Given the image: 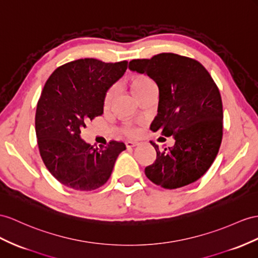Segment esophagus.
I'll use <instances>...</instances> for the list:
<instances>
[{
    "label": "esophagus",
    "instance_id": "obj_1",
    "mask_svg": "<svg viewBox=\"0 0 258 258\" xmlns=\"http://www.w3.org/2000/svg\"><path fill=\"white\" fill-rule=\"evenodd\" d=\"M125 145H126V147H127V148H132V147H135V146H137L138 143H137V142H131V141H128V142L125 143Z\"/></svg>",
    "mask_w": 258,
    "mask_h": 258
}]
</instances>
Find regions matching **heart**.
I'll return each instance as SVG.
<instances>
[{"label":"heart","instance_id":"1","mask_svg":"<svg viewBox=\"0 0 258 258\" xmlns=\"http://www.w3.org/2000/svg\"><path fill=\"white\" fill-rule=\"evenodd\" d=\"M127 84H128V87L131 89V91L133 92V95L138 99V100H141V99L147 94V92L155 89V84L153 83V81H151L149 77L142 75V74L132 75L128 78ZM112 97H113V91H112V89H109L107 92H105L104 98H103V102H102L104 110L109 109ZM120 131L122 134L130 136V137H134L138 133L137 127L132 123H125L124 125H122Z\"/></svg>","mask_w":258,"mask_h":258}]
</instances>
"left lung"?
<instances>
[{
    "label": "left lung",
    "mask_w": 258,
    "mask_h": 258,
    "mask_svg": "<svg viewBox=\"0 0 258 258\" xmlns=\"http://www.w3.org/2000/svg\"><path fill=\"white\" fill-rule=\"evenodd\" d=\"M128 69L149 76L159 88L153 132L172 136V147L156 149V161L145 168L148 179L164 188L188 185L213 164L222 140L219 89L204 66L193 58L160 53L132 60Z\"/></svg>",
    "instance_id": "obj_1"
}]
</instances>
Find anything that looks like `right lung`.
Wrapping results in <instances>:
<instances>
[{
  "label": "right lung",
  "mask_w": 258,
  "mask_h": 258,
  "mask_svg": "<svg viewBox=\"0 0 258 258\" xmlns=\"http://www.w3.org/2000/svg\"><path fill=\"white\" fill-rule=\"evenodd\" d=\"M127 69V61L81 58L57 68L45 83L36 111L40 156L63 185L94 190L109 180L125 144L95 147L81 137L86 123L103 114V98Z\"/></svg>",
  "instance_id": "1"
}]
</instances>
